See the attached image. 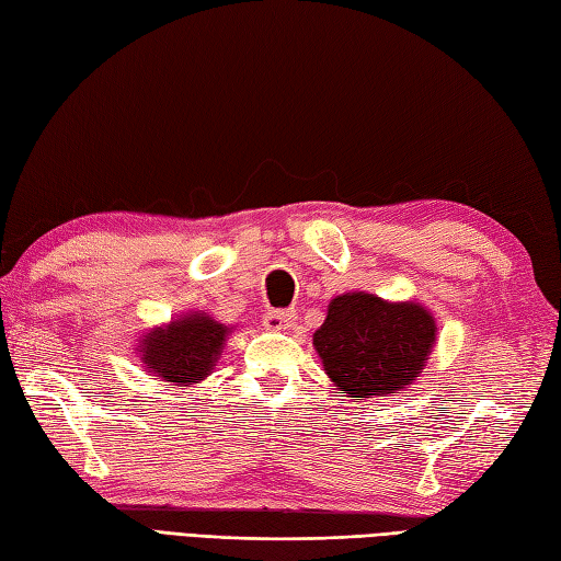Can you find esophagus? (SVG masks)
<instances>
[{
	"instance_id": "esophagus-1",
	"label": "esophagus",
	"mask_w": 561,
	"mask_h": 561,
	"mask_svg": "<svg viewBox=\"0 0 561 561\" xmlns=\"http://www.w3.org/2000/svg\"><path fill=\"white\" fill-rule=\"evenodd\" d=\"M296 313L294 311H267L265 318H262V323H265L267 330H287L291 328Z\"/></svg>"
}]
</instances>
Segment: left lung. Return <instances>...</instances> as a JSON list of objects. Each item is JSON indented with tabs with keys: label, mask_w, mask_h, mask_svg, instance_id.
I'll return each mask as SVG.
<instances>
[{
	"label": "left lung",
	"mask_w": 561,
	"mask_h": 561,
	"mask_svg": "<svg viewBox=\"0 0 561 561\" xmlns=\"http://www.w3.org/2000/svg\"><path fill=\"white\" fill-rule=\"evenodd\" d=\"M436 342V320L416 301H383L352 291L335 296L313 347L347 398H383L410 388Z\"/></svg>",
	"instance_id": "left-lung-1"
}]
</instances>
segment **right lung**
<instances>
[{"mask_svg":"<svg viewBox=\"0 0 561 561\" xmlns=\"http://www.w3.org/2000/svg\"><path fill=\"white\" fill-rule=\"evenodd\" d=\"M231 328L207 313H187L169 325L149 330L139 340V356L147 371L173 386H195L217 366Z\"/></svg>","mask_w":561,"mask_h":561,"instance_id":"add662e5","label":"right lung"}]
</instances>
